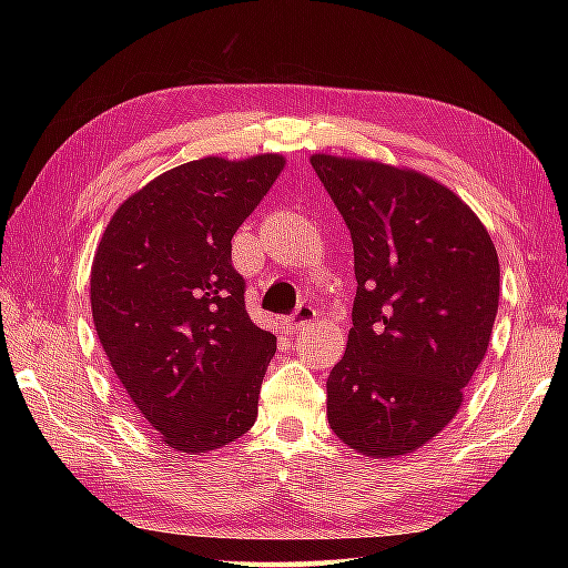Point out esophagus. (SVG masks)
Returning <instances> with one entry per match:
<instances>
[{"label": "esophagus", "instance_id": "34e87169", "mask_svg": "<svg viewBox=\"0 0 568 568\" xmlns=\"http://www.w3.org/2000/svg\"><path fill=\"white\" fill-rule=\"evenodd\" d=\"M317 320V310L312 307V305H297L295 307V312L291 315V320H287V327H291L293 332H297V329H303L305 324H310V322H315Z\"/></svg>", "mask_w": 568, "mask_h": 568}]
</instances>
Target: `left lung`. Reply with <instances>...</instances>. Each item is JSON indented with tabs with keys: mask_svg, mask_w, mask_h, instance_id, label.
I'll use <instances>...</instances> for the list:
<instances>
[{
	"mask_svg": "<svg viewBox=\"0 0 568 568\" xmlns=\"http://www.w3.org/2000/svg\"><path fill=\"white\" fill-rule=\"evenodd\" d=\"M310 163L352 234L356 273L329 425L361 454L405 456L454 419L488 352L498 253L468 204L427 175L324 153Z\"/></svg>",
	"mask_w": 568,
	"mask_h": 568,
	"instance_id": "8db88e82",
	"label": "left lung"
}]
</instances>
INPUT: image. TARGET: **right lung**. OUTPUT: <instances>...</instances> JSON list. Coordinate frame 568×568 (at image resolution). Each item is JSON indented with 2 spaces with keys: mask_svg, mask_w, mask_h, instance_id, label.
Instances as JSON below:
<instances>
[{
  "mask_svg": "<svg viewBox=\"0 0 568 568\" xmlns=\"http://www.w3.org/2000/svg\"><path fill=\"white\" fill-rule=\"evenodd\" d=\"M283 155L202 159L159 175L106 224L94 253V329L129 397L178 452L246 434L275 336L251 322L232 236Z\"/></svg>",
  "mask_w": 568,
  "mask_h": 568,
  "instance_id": "1",
  "label": "right lung"
}]
</instances>
